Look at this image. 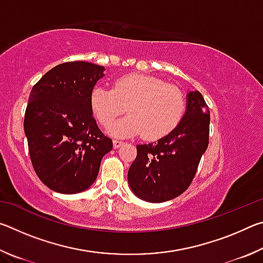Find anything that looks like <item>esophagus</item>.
Segmentation results:
<instances>
[{
  "instance_id": "34e87169",
  "label": "esophagus",
  "mask_w": 263,
  "mask_h": 263,
  "mask_svg": "<svg viewBox=\"0 0 263 263\" xmlns=\"http://www.w3.org/2000/svg\"><path fill=\"white\" fill-rule=\"evenodd\" d=\"M122 144H123V141H121V140H117V139L114 140V147H115V148L121 147Z\"/></svg>"
}]
</instances>
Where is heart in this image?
<instances>
[{
    "label": "heart",
    "instance_id": "heart-1",
    "mask_svg": "<svg viewBox=\"0 0 263 263\" xmlns=\"http://www.w3.org/2000/svg\"><path fill=\"white\" fill-rule=\"evenodd\" d=\"M128 106L130 115L113 126ZM90 106L102 126L115 137L142 133L148 140L167 136L179 125L185 110V97L179 88L158 78L128 74L114 82L112 89L97 86L90 94Z\"/></svg>",
    "mask_w": 263,
    "mask_h": 263
}]
</instances>
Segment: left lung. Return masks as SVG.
<instances>
[{
  "label": "left lung",
  "mask_w": 263,
  "mask_h": 263,
  "mask_svg": "<svg viewBox=\"0 0 263 263\" xmlns=\"http://www.w3.org/2000/svg\"><path fill=\"white\" fill-rule=\"evenodd\" d=\"M210 109L199 91H189L186 111L174 130L157 142L137 145L127 173L133 193L144 201L161 203L183 194L209 145Z\"/></svg>",
  "instance_id": "left-lung-1"
}]
</instances>
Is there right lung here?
I'll use <instances>...</instances> for the list:
<instances>
[{
	"mask_svg": "<svg viewBox=\"0 0 263 263\" xmlns=\"http://www.w3.org/2000/svg\"><path fill=\"white\" fill-rule=\"evenodd\" d=\"M103 66L69 61L48 70L34 84L24 116V132L35 174L60 194L88 189L112 140L96 124L90 94Z\"/></svg>",
	"mask_w": 263,
	"mask_h": 263,
	"instance_id": "obj_1",
	"label": "right lung"
}]
</instances>
